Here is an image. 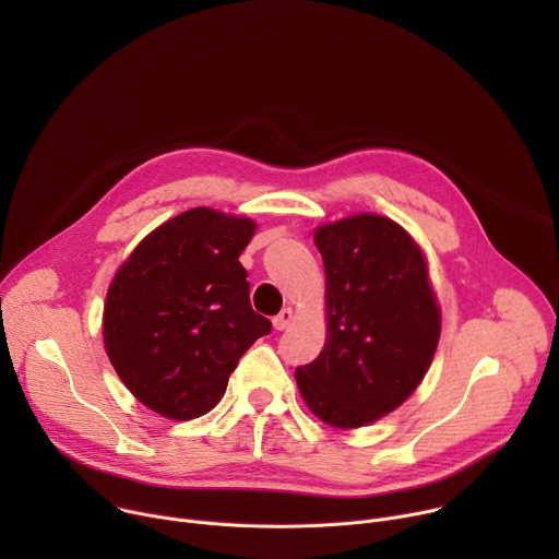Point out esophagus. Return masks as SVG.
I'll list each match as a JSON object with an SVG mask.
<instances>
[{"mask_svg": "<svg viewBox=\"0 0 559 559\" xmlns=\"http://www.w3.org/2000/svg\"><path fill=\"white\" fill-rule=\"evenodd\" d=\"M292 321H294V309L292 307H283L281 313L274 316L272 323H274V330L283 332V330H287L292 325Z\"/></svg>", "mask_w": 559, "mask_h": 559, "instance_id": "34e87169", "label": "esophagus"}]
</instances>
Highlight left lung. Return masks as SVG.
<instances>
[{"label": "left lung", "mask_w": 559, "mask_h": 559, "mask_svg": "<svg viewBox=\"0 0 559 559\" xmlns=\"http://www.w3.org/2000/svg\"><path fill=\"white\" fill-rule=\"evenodd\" d=\"M325 265L323 352L294 378L307 409L360 429L418 389L438 349L442 311L416 238L389 216L352 214L313 229Z\"/></svg>", "instance_id": "left-lung-1"}]
</instances>
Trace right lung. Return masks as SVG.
Wrapping results in <instances>:
<instances>
[{
	"label": "right lung",
	"mask_w": 559,
	"mask_h": 559,
	"mask_svg": "<svg viewBox=\"0 0 559 559\" xmlns=\"http://www.w3.org/2000/svg\"><path fill=\"white\" fill-rule=\"evenodd\" d=\"M254 231L248 216L192 207L119 265L104 302V347L150 412L181 423L212 412L238 358L270 334L238 263Z\"/></svg>",
	"instance_id": "right-lung-1"
}]
</instances>
